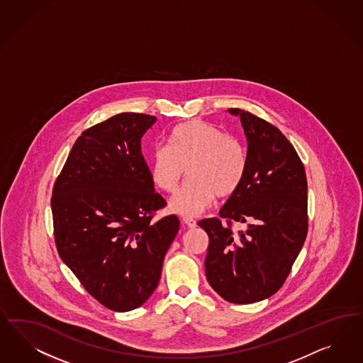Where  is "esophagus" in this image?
Wrapping results in <instances>:
<instances>
[{
    "label": "esophagus",
    "instance_id": "obj_1",
    "mask_svg": "<svg viewBox=\"0 0 363 363\" xmlns=\"http://www.w3.org/2000/svg\"><path fill=\"white\" fill-rule=\"evenodd\" d=\"M183 222L189 228H195L196 227V220L194 218H191V216H183Z\"/></svg>",
    "mask_w": 363,
    "mask_h": 363
}]
</instances>
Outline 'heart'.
Wrapping results in <instances>:
<instances>
[{"mask_svg":"<svg viewBox=\"0 0 363 363\" xmlns=\"http://www.w3.org/2000/svg\"><path fill=\"white\" fill-rule=\"evenodd\" d=\"M150 167L153 183L169 194L179 187L187 168L189 180L169 204L183 215H196L208 208L215 196L234 195L246 176L247 155L222 129L192 120L172 129L168 147L153 150Z\"/></svg>","mask_w":363,"mask_h":363,"instance_id":"1","label":"heart"}]
</instances>
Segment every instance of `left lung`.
I'll list each match as a JSON object with an SVG mask.
<instances>
[{
    "mask_svg": "<svg viewBox=\"0 0 363 363\" xmlns=\"http://www.w3.org/2000/svg\"><path fill=\"white\" fill-rule=\"evenodd\" d=\"M247 138L246 176L219 212L198 224L208 234L206 275L231 303H254L277 293L303 246L307 179L293 144L275 125L239 108ZM225 220L226 223L222 222ZM247 222L246 232L232 223Z\"/></svg>",
    "mask_w": 363,
    "mask_h": 363,
    "instance_id": "8db88e82",
    "label": "left lung"
}]
</instances>
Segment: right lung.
Masks as SVG:
<instances>
[{
	"label": "right lung",
	"mask_w": 363,
	"mask_h": 363,
	"mask_svg": "<svg viewBox=\"0 0 363 363\" xmlns=\"http://www.w3.org/2000/svg\"><path fill=\"white\" fill-rule=\"evenodd\" d=\"M156 117L125 112L85 129L52 195L55 242L62 262L97 302L113 311L140 307L157 287L179 231L155 192L141 138Z\"/></svg>",
	"instance_id": "add662e5"
}]
</instances>
